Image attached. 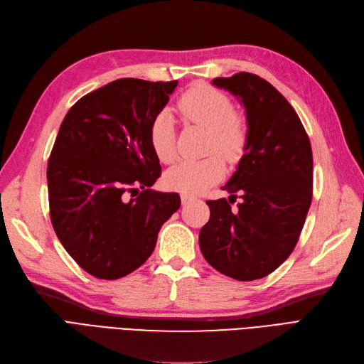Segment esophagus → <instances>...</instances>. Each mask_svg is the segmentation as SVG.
Here are the masks:
<instances>
[{"instance_id": "34e87169", "label": "esophagus", "mask_w": 364, "mask_h": 364, "mask_svg": "<svg viewBox=\"0 0 364 364\" xmlns=\"http://www.w3.org/2000/svg\"><path fill=\"white\" fill-rule=\"evenodd\" d=\"M181 200H182V205H190L191 201L196 200L194 196H190V194H182L181 196Z\"/></svg>"}]
</instances>
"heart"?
<instances>
[{"instance_id": "heart-1", "label": "heart", "mask_w": 364, "mask_h": 364, "mask_svg": "<svg viewBox=\"0 0 364 364\" xmlns=\"http://www.w3.org/2000/svg\"><path fill=\"white\" fill-rule=\"evenodd\" d=\"M178 109L186 121L209 129L208 152L220 153L227 163L239 161L248 141V125L235 113V106L224 92L206 83H197L181 95ZM149 141L159 161H173L176 148L168 113L161 112L155 116L149 127ZM219 156L213 154L196 161L185 159L174 164L164 174L166 186L183 194L205 191L224 176V163Z\"/></svg>"}]
</instances>
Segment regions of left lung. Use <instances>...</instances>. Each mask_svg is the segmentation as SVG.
Returning <instances> with one entry per match:
<instances>
[{
	"label": "left lung",
	"instance_id": "8db88e82",
	"mask_svg": "<svg viewBox=\"0 0 364 364\" xmlns=\"http://www.w3.org/2000/svg\"><path fill=\"white\" fill-rule=\"evenodd\" d=\"M212 83L240 100L248 141L223 186L228 200L206 201L210 218L200 230V250L218 272L254 281L278 269L300 237L312 201V148L296 110L267 80L242 71ZM237 195L242 203L231 213Z\"/></svg>",
	"mask_w": 364,
	"mask_h": 364
}]
</instances>
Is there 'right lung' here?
I'll list each match as a JSON object with an SVG mask.
<instances>
[{
  "label": "right lung",
  "mask_w": 364,
  "mask_h": 364,
  "mask_svg": "<svg viewBox=\"0 0 364 364\" xmlns=\"http://www.w3.org/2000/svg\"><path fill=\"white\" fill-rule=\"evenodd\" d=\"M178 80L118 79L83 95L60 127L48 163L50 221L71 258L98 279L139 269L181 206L149 186L161 176L149 127ZM142 191L132 200L126 193Z\"/></svg>",
  "instance_id": "add662e5"
}]
</instances>
